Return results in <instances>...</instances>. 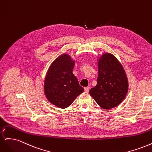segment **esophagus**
Segmentation results:
<instances>
[{"label":"esophagus","mask_w":152,"mask_h":152,"mask_svg":"<svg viewBox=\"0 0 152 152\" xmlns=\"http://www.w3.org/2000/svg\"><path fill=\"white\" fill-rule=\"evenodd\" d=\"M89 89H90V87H84V91H85V92H87V93H88V92L89 91Z\"/></svg>","instance_id":"1"}]
</instances>
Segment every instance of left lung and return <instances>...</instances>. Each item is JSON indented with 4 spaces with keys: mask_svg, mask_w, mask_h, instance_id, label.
<instances>
[{
    "mask_svg": "<svg viewBox=\"0 0 152 152\" xmlns=\"http://www.w3.org/2000/svg\"><path fill=\"white\" fill-rule=\"evenodd\" d=\"M97 85L89 91L99 107L113 108L125 98L128 81L124 68L113 54H104L98 61Z\"/></svg>",
    "mask_w": 152,
    "mask_h": 152,
    "instance_id": "1",
    "label": "left lung"
}]
</instances>
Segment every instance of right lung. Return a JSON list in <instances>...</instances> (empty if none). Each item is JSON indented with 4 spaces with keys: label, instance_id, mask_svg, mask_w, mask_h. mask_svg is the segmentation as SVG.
<instances>
[{
    "label": "right lung",
    "instance_id": "right-lung-1",
    "mask_svg": "<svg viewBox=\"0 0 152 152\" xmlns=\"http://www.w3.org/2000/svg\"><path fill=\"white\" fill-rule=\"evenodd\" d=\"M74 65L69 55L62 54L51 64L45 77V96L50 103L59 108L68 107L84 92L72 73Z\"/></svg>",
    "mask_w": 152,
    "mask_h": 152
}]
</instances>
